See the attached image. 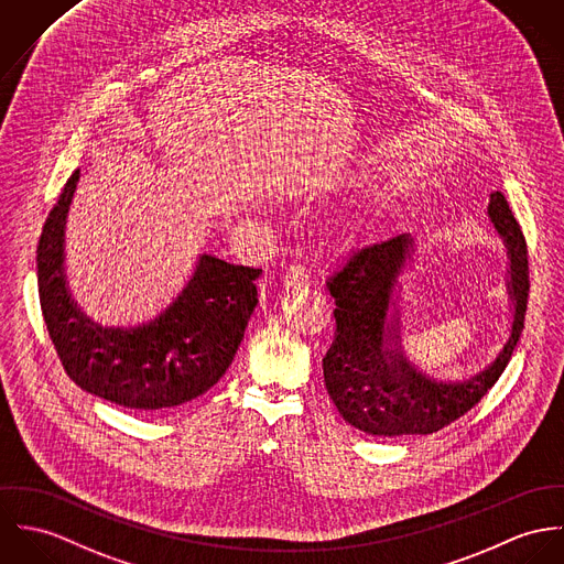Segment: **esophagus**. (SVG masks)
<instances>
[{
	"instance_id": "1",
	"label": "esophagus",
	"mask_w": 564,
	"mask_h": 564,
	"mask_svg": "<svg viewBox=\"0 0 564 564\" xmlns=\"http://www.w3.org/2000/svg\"><path fill=\"white\" fill-rule=\"evenodd\" d=\"M312 283V270L303 263H294L290 265V270L285 272V285L292 290H301L305 285Z\"/></svg>"
}]
</instances>
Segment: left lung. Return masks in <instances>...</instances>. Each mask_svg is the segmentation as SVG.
Here are the masks:
<instances>
[{
    "mask_svg": "<svg viewBox=\"0 0 564 564\" xmlns=\"http://www.w3.org/2000/svg\"><path fill=\"white\" fill-rule=\"evenodd\" d=\"M489 218L508 257L510 326L494 361L463 380H437L404 352L400 279L415 254L409 234L355 252L346 268L330 276L337 333L322 368L326 391L350 426L372 437L437 433L476 406L506 370L528 307V247L501 192L491 194Z\"/></svg>",
    "mask_w": 564,
    "mask_h": 564,
    "instance_id": "8db88e82",
    "label": "left lung"
}]
</instances>
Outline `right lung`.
Instances as JSON below:
<instances>
[{
  "label": "right lung",
  "instance_id": "right-lung-1",
  "mask_svg": "<svg viewBox=\"0 0 564 564\" xmlns=\"http://www.w3.org/2000/svg\"><path fill=\"white\" fill-rule=\"evenodd\" d=\"M79 169L50 212L39 249V296L66 375L84 391L133 411L175 409L212 389L231 366L257 307L261 270L200 252L194 272L153 319L104 326L79 310L64 268V231Z\"/></svg>",
  "mask_w": 564,
  "mask_h": 564
}]
</instances>
